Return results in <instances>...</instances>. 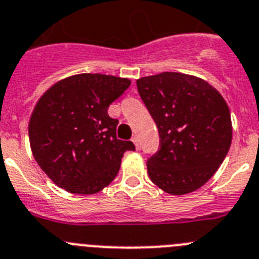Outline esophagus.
Masks as SVG:
<instances>
[{
	"instance_id": "1",
	"label": "esophagus",
	"mask_w": 259,
	"mask_h": 259,
	"mask_svg": "<svg viewBox=\"0 0 259 259\" xmlns=\"http://www.w3.org/2000/svg\"><path fill=\"white\" fill-rule=\"evenodd\" d=\"M132 142H134V144H135V146H136L137 150H139V149H140V141H139V137H137V136H134V137H132Z\"/></svg>"
}]
</instances>
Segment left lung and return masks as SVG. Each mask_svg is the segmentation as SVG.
<instances>
[{
  "label": "left lung",
  "mask_w": 259,
  "mask_h": 259,
  "mask_svg": "<svg viewBox=\"0 0 259 259\" xmlns=\"http://www.w3.org/2000/svg\"><path fill=\"white\" fill-rule=\"evenodd\" d=\"M136 84L160 137L158 153L146 163L149 177L170 195L193 193L217 172L229 153V105L207 80L185 73L142 77Z\"/></svg>",
  "instance_id": "8db88e82"
}]
</instances>
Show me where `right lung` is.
I'll return each mask as SVG.
<instances>
[{
	"label": "right lung",
	"instance_id": "right-lung-1",
	"mask_svg": "<svg viewBox=\"0 0 259 259\" xmlns=\"http://www.w3.org/2000/svg\"><path fill=\"white\" fill-rule=\"evenodd\" d=\"M128 78L82 73L52 84L35 104L28 124L32 154L54 184L92 195L119 172L131 141L117 139L108 108L130 87Z\"/></svg>",
	"mask_w": 259,
	"mask_h": 259
}]
</instances>
